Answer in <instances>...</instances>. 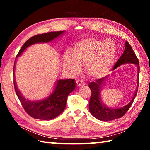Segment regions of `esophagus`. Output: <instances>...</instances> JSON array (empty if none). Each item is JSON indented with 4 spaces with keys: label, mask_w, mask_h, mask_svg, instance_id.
<instances>
[{
    "label": "esophagus",
    "mask_w": 150,
    "mask_h": 150,
    "mask_svg": "<svg viewBox=\"0 0 150 150\" xmlns=\"http://www.w3.org/2000/svg\"><path fill=\"white\" fill-rule=\"evenodd\" d=\"M76 83H77V85L78 86V87H81V85H83V84H84L81 80H77L76 81Z\"/></svg>",
    "instance_id": "1"
}]
</instances>
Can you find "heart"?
<instances>
[{
	"label": "heart",
	"instance_id": "b5f03b06",
	"mask_svg": "<svg viewBox=\"0 0 150 150\" xmlns=\"http://www.w3.org/2000/svg\"><path fill=\"white\" fill-rule=\"evenodd\" d=\"M116 45L110 40L87 38L76 43L73 55L65 56L64 65L71 71L84 64L87 74L94 79H100L107 74L115 63Z\"/></svg>",
	"mask_w": 150,
	"mask_h": 150
}]
</instances>
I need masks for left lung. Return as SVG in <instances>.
Listing matches in <instances>:
<instances>
[{"label":"left lung","instance_id":"1","mask_svg":"<svg viewBox=\"0 0 150 150\" xmlns=\"http://www.w3.org/2000/svg\"><path fill=\"white\" fill-rule=\"evenodd\" d=\"M125 63H134L138 67V83H137L138 87H137L136 92L133 96L132 99L126 106L122 108H112L104 105L100 98V89L103 83L107 78L106 77L98 79L93 81L88 84V87L91 91V96L90 98L89 105H89V111L91 115L98 120L106 122L122 117L126 112L129 110V108H130L131 105H132L138 89L139 66L138 59L137 58L131 45L127 41L125 42L124 52L120 57L119 58L117 62L115 63L113 69H116L120 65L125 64Z\"/></svg>","mask_w":150,"mask_h":150}]
</instances>
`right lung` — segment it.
<instances>
[{"label": "right lung", "instance_id": "1", "mask_svg": "<svg viewBox=\"0 0 150 150\" xmlns=\"http://www.w3.org/2000/svg\"><path fill=\"white\" fill-rule=\"evenodd\" d=\"M63 33V31L51 32L34 35L22 45L16 55V58L19 57L22 53H23L24 51L31 45L37 43L52 42V40L62 35ZM16 59L14 65V73ZM14 85L15 92L22 104V106L30 116L41 120H52L59 116L64 110L67 96L75 88L76 83L75 80L72 79L57 80L55 89L52 93L45 99L36 101L28 100L22 95L20 91L18 89L15 79L14 80Z\"/></svg>", "mask_w": 150, "mask_h": 150}]
</instances>
